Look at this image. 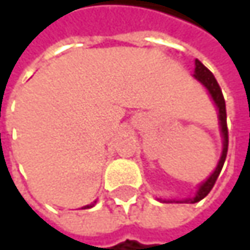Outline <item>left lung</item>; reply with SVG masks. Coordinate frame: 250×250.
I'll return each instance as SVG.
<instances>
[{"label":"left lung","instance_id":"obj_1","mask_svg":"<svg viewBox=\"0 0 250 250\" xmlns=\"http://www.w3.org/2000/svg\"><path fill=\"white\" fill-rule=\"evenodd\" d=\"M195 79H198L210 92L211 98L214 100L217 108H219V117H220V125H222V133H223V153H222V158L219 161V165L216 168V171L213 174L210 175V178L200 185V189L197 191L195 197L194 198H187V200H178L176 203H198L200 200H203L210 191L211 188L214 187L219 175L222 172V168L225 165L226 156H227V147H229V130H227V122H226V103H225V97H223V92H222V88L220 85L217 83L214 75L198 61L195 59Z\"/></svg>","mask_w":250,"mask_h":250}]
</instances>
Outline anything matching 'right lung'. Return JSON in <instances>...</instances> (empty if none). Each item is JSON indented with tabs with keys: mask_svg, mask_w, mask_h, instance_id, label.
Instances as JSON below:
<instances>
[{
	"mask_svg": "<svg viewBox=\"0 0 250 250\" xmlns=\"http://www.w3.org/2000/svg\"><path fill=\"white\" fill-rule=\"evenodd\" d=\"M89 207H92V206H86V207H83V208H89Z\"/></svg>",
	"mask_w": 250,
	"mask_h": 250,
	"instance_id": "add662e5",
	"label": "right lung"
}]
</instances>
